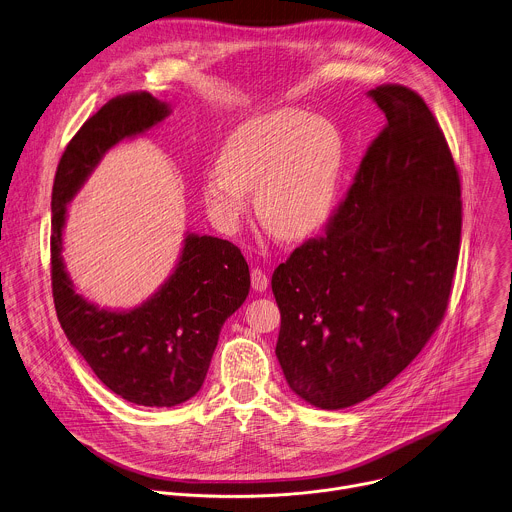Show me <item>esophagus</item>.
Masks as SVG:
<instances>
[{"mask_svg":"<svg viewBox=\"0 0 512 512\" xmlns=\"http://www.w3.org/2000/svg\"><path fill=\"white\" fill-rule=\"evenodd\" d=\"M267 285H269V277L265 275L263 269L255 267V269L251 271V287H253L255 291H265Z\"/></svg>","mask_w":512,"mask_h":512,"instance_id":"esophagus-1","label":"esophagus"}]
</instances>
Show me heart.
<instances>
[{"label": "heart", "instance_id": "b5f03b06", "mask_svg": "<svg viewBox=\"0 0 512 512\" xmlns=\"http://www.w3.org/2000/svg\"><path fill=\"white\" fill-rule=\"evenodd\" d=\"M344 164L346 142L331 120L295 108L261 114L225 140L203 179L205 205L223 231H235L247 191H255L259 223L283 241H301L331 217Z\"/></svg>", "mask_w": 512, "mask_h": 512}]
</instances>
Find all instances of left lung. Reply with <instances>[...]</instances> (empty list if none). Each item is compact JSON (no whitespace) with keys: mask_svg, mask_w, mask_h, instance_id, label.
I'll use <instances>...</instances> for the list:
<instances>
[{"mask_svg":"<svg viewBox=\"0 0 512 512\" xmlns=\"http://www.w3.org/2000/svg\"><path fill=\"white\" fill-rule=\"evenodd\" d=\"M368 96L386 126L346 201L271 277L283 376L321 410L364 402L422 352L460 251V177L434 114L400 84Z\"/></svg>","mask_w":512,"mask_h":512,"instance_id":"left-lung-1","label":"left lung"}]
</instances>
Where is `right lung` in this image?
Returning <instances> with one entry per match:
<instances>
[{"mask_svg":"<svg viewBox=\"0 0 512 512\" xmlns=\"http://www.w3.org/2000/svg\"><path fill=\"white\" fill-rule=\"evenodd\" d=\"M168 114V104L148 92L112 98L66 146L52 189V293L60 325L108 390L150 408H173L201 390L225 319L249 295L245 257L225 239L187 233L179 263L160 289L134 309L112 311L74 289L62 259V233L66 205L106 150Z\"/></svg>","mask_w":512,"mask_h":512,"instance_id":"right-lung-1","label":"right lung"}]
</instances>
